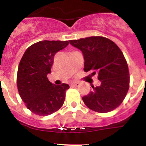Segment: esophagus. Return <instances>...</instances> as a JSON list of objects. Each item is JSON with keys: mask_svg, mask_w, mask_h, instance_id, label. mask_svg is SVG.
<instances>
[{"mask_svg": "<svg viewBox=\"0 0 146 146\" xmlns=\"http://www.w3.org/2000/svg\"><path fill=\"white\" fill-rule=\"evenodd\" d=\"M72 86H76V87H77V86H80V82H72Z\"/></svg>", "mask_w": 146, "mask_h": 146, "instance_id": "esophagus-1", "label": "esophagus"}]
</instances>
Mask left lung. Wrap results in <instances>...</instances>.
Here are the masks:
<instances>
[{
  "instance_id": "left-lung-1",
  "label": "left lung",
  "mask_w": 146,
  "mask_h": 146,
  "mask_svg": "<svg viewBox=\"0 0 146 146\" xmlns=\"http://www.w3.org/2000/svg\"><path fill=\"white\" fill-rule=\"evenodd\" d=\"M84 58L85 72L97 74L100 86L82 97L88 108L98 113H108L122 103L129 88L128 65L121 50L113 41L102 36L70 40Z\"/></svg>"
}]
</instances>
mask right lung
I'll return each instance as SVG.
<instances>
[{"label":"right lung","mask_w":146,"mask_h":146,"mask_svg":"<svg viewBox=\"0 0 146 146\" xmlns=\"http://www.w3.org/2000/svg\"><path fill=\"white\" fill-rule=\"evenodd\" d=\"M68 41H41L30 46L18 66V91L27 108L35 114L47 116L64 104L69 86H59L48 80L55 53L65 48Z\"/></svg>","instance_id":"obj_1"}]
</instances>
